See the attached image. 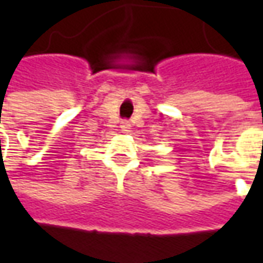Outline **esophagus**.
Returning <instances> with one entry per match:
<instances>
[{"label": "esophagus", "instance_id": "obj_1", "mask_svg": "<svg viewBox=\"0 0 263 263\" xmlns=\"http://www.w3.org/2000/svg\"><path fill=\"white\" fill-rule=\"evenodd\" d=\"M129 122H128V121H124V122H122V125H121V128H122V131H129Z\"/></svg>", "mask_w": 263, "mask_h": 263}]
</instances>
